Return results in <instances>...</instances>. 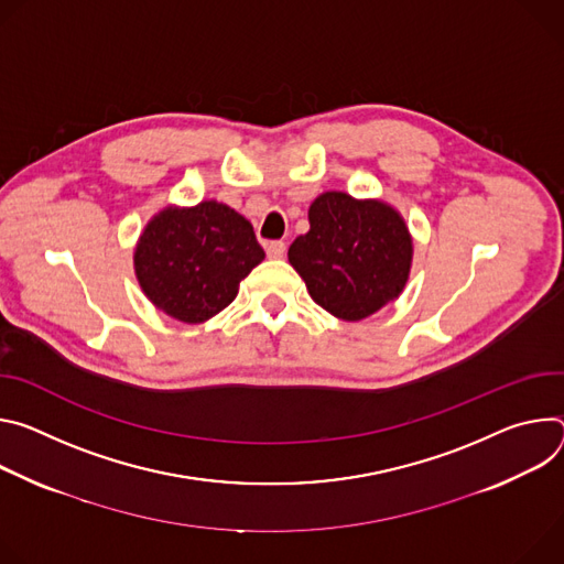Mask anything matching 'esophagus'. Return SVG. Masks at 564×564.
I'll use <instances>...</instances> for the list:
<instances>
[{
  "mask_svg": "<svg viewBox=\"0 0 564 564\" xmlns=\"http://www.w3.org/2000/svg\"><path fill=\"white\" fill-rule=\"evenodd\" d=\"M286 253V243L284 241H269L267 243V256L271 260H282Z\"/></svg>",
  "mask_w": 564,
  "mask_h": 564,
  "instance_id": "esophagus-1",
  "label": "esophagus"
}]
</instances>
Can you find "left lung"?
<instances>
[{"label":"left lung","mask_w":564,"mask_h":564,"mask_svg":"<svg viewBox=\"0 0 564 564\" xmlns=\"http://www.w3.org/2000/svg\"><path fill=\"white\" fill-rule=\"evenodd\" d=\"M414 243L403 215L383 199L323 193L308 206V232L289 264L332 316L358 323L394 302L410 278Z\"/></svg>","instance_id":"8db88e82"}]
</instances>
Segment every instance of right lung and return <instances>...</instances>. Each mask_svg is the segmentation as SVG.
Segmentation results:
<instances>
[{
    "label": "right lung",
    "instance_id": "add662e5",
    "mask_svg": "<svg viewBox=\"0 0 564 564\" xmlns=\"http://www.w3.org/2000/svg\"><path fill=\"white\" fill-rule=\"evenodd\" d=\"M264 260L250 221L206 199L165 206L139 235L134 273L145 297L170 318L199 325L237 295L239 282Z\"/></svg>",
    "mask_w": 564,
    "mask_h": 564
}]
</instances>
